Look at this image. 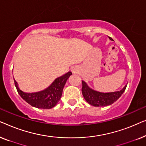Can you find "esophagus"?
Returning <instances> with one entry per match:
<instances>
[{"mask_svg":"<svg viewBox=\"0 0 146 146\" xmlns=\"http://www.w3.org/2000/svg\"><path fill=\"white\" fill-rule=\"evenodd\" d=\"M71 70L72 71V72H74V73L78 71V68L76 66H74L71 68Z\"/></svg>","mask_w":146,"mask_h":146,"instance_id":"34e87169","label":"esophagus"}]
</instances>
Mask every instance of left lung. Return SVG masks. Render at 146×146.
<instances>
[{
  "label": "left lung",
  "mask_w": 146,
  "mask_h": 146,
  "mask_svg": "<svg viewBox=\"0 0 146 146\" xmlns=\"http://www.w3.org/2000/svg\"><path fill=\"white\" fill-rule=\"evenodd\" d=\"M109 38L111 40H113L111 38L109 37ZM126 86L127 84H125V86L119 91L111 92H101L91 88L85 81L82 80V92L86 101L89 104L96 107L107 106L112 104L122 95L126 88Z\"/></svg>",
  "instance_id": "1"
}]
</instances>
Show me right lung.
Returning <instances> with one entry per match:
<instances>
[{
    "instance_id": "1",
    "label": "right lung",
    "mask_w": 146,
    "mask_h": 146,
    "mask_svg": "<svg viewBox=\"0 0 146 146\" xmlns=\"http://www.w3.org/2000/svg\"><path fill=\"white\" fill-rule=\"evenodd\" d=\"M70 71L56 78L53 82L43 90L28 93L21 90L17 81L14 79L18 93L22 98L32 106L40 109H50L57 104L62 94L63 88L70 76Z\"/></svg>"
}]
</instances>
